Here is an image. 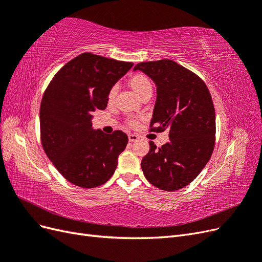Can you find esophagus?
<instances>
[{
    "instance_id": "esophagus-1",
    "label": "esophagus",
    "mask_w": 262,
    "mask_h": 262,
    "mask_svg": "<svg viewBox=\"0 0 262 262\" xmlns=\"http://www.w3.org/2000/svg\"><path fill=\"white\" fill-rule=\"evenodd\" d=\"M128 138H129V141L130 142H136V141H138V139H139V136H137V134H129L128 136Z\"/></svg>"
}]
</instances>
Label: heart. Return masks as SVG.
<instances>
[{
  "instance_id": "obj_1",
  "label": "heart",
  "mask_w": 262,
  "mask_h": 262,
  "mask_svg": "<svg viewBox=\"0 0 262 262\" xmlns=\"http://www.w3.org/2000/svg\"><path fill=\"white\" fill-rule=\"evenodd\" d=\"M129 85L131 86V89L134 92H136L138 95H140L141 97H143L144 95L147 94V93H152V90H153L152 83H150L149 78L146 75L142 74V73H137V74H134L133 76H131L130 80H129ZM116 94H117V89L114 86V87H112V89H110V91L108 93V101L109 102H112L115 99ZM129 123L134 124V123H136V121L132 120V119H130Z\"/></svg>"
}]
</instances>
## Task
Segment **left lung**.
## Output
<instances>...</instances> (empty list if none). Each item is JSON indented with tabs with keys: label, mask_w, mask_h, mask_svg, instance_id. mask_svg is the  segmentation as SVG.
<instances>
[{
	"label": "left lung",
	"mask_w": 262,
	"mask_h": 262,
	"mask_svg": "<svg viewBox=\"0 0 262 262\" xmlns=\"http://www.w3.org/2000/svg\"><path fill=\"white\" fill-rule=\"evenodd\" d=\"M154 81L157 97L149 131H168L169 142L149 150L141 162L145 178L158 189L189 185L209 162L215 144V110L208 86L175 61L141 62L133 69Z\"/></svg>",
	"instance_id": "left-lung-1"
}]
</instances>
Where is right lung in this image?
Segmentation results:
<instances>
[{
  "label": "right lung",
  "mask_w": 262,
  "mask_h": 262,
  "mask_svg": "<svg viewBox=\"0 0 262 262\" xmlns=\"http://www.w3.org/2000/svg\"><path fill=\"white\" fill-rule=\"evenodd\" d=\"M132 62L85 52L61 68L40 104V139L47 156L71 184L95 188L107 182L128 144L120 130L105 134L92 128V113L107 107L110 89Z\"/></svg>",
  "instance_id": "1"
}]
</instances>
